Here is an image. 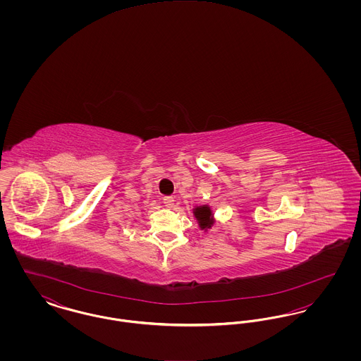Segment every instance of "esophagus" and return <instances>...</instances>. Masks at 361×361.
<instances>
[{
	"instance_id": "1",
	"label": "esophagus",
	"mask_w": 361,
	"mask_h": 361,
	"mask_svg": "<svg viewBox=\"0 0 361 361\" xmlns=\"http://www.w3.org/2000/svg\"><path fill=\"white\" fill-rule=\"evenodd\" d=\"M164 204L166 208H173L174 206V199H173L172 196H165L164 197Z\"/></svg>"
}]
</instances>
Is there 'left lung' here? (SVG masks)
I'll return each instance as SVG.
<instances>
[{"mask_svg": "<svg viewBox=\"0 0 361 361\" xmlns=\"http://www.w3.org/2000/svg\"><path fill=\"white\" fill-rule=\"evenodd\" d=\"M192 212H193V216H195L196 222L199 224L200 230H203V231H208L215 224L214 211L208 204L196 206L192 209Z\"/></svg>", "mask_w": 361, "mask_h": 361, "instance_id": "obj_1", "label": "left lung"}]
</instances>
